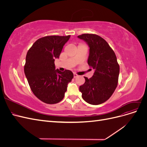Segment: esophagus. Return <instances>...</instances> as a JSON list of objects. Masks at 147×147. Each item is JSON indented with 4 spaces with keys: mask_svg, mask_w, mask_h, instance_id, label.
<instances>
[{
    "mask_svg": "<svg viewBox=\"0 0 147 147\" xmlns=\"http://www.w3.org/2000/svg\"><path fill=\"white\" fill-rule=\"evenodd\" d=\"M77 76H78V75L77 74H75V73L74 74V78H76Z\"/></svg>",
    "mask_w": 147,
    "mask_h": 147,
    "instance_id": "34e87169",
    "label": "esophagus"
}]
</instances>
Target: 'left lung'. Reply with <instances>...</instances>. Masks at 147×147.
<instances>
[{"label": "left lung", "mask_w": 147, "mask_h": 147, "mask_svg": "<svg viewBox=\"0 0 147 147\" xmlns=\"http://www.w3.org/2000/svg\"><path fill=\"white\" fill-rule=\"evenodd\" d=\"M78 37L90 47L88 64L95 70L91 78L84 77L85 83L79 90L88 104H101L110 98L118 85L119 66L117 56L108 43L99 35L83 34Z\"/></svg>", "instance_id": "left-lung-1"}]
</instances>
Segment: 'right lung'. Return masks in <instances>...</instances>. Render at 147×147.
Here are the masks:
<instances>
[{
    "instance_id": "add662e5",
    "label": "right lung",
    "mask_w": 147,
    "mask_h": 147,
    "mask_svg": "<svg viewBox=\"0 0 147 147\" xmlns=\"http://www.w3.org/2000/svg\"><path fill=\"white\" fill-rule=\"evenodd\" d=\"M70 35H50L38 39L28 50L24 74L34 94L48 104L63 99L67 84L74 74L69 70H55V60L59 58Z\"/></svg>"
}]
</instances>
